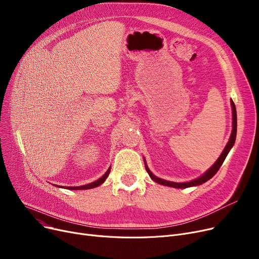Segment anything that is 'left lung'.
Wrapping results in <instances>:
<instances>
[{
  "label": "left lung",
  "mask_w": 259,
  "mask_h": 259,
  "mask_svg": "<svg viewBox=\"0 0 259 259\" xmlns=\"http://www.w3.org/2000/svg\"><path fill=\"white\" fill-rule=\"evenodd\" d=\"M231 105H232V110H233V129H232V133H231V137H230V140L226 146V148L224 149L223 153L221 154L220 158L216 160L215 164L205 173L202 174L200 178L194 180V181H191V182H188V183H173V182H168V181H165V180H161V179H158L156 178V176L154 174H152V172L149 170V168L147 167L146 165V161H145V166H146V170L148 172V174L150 175V178L156 182L157 184H160V185H164V186H168V187H173V188H189V187H193V186H199L203 183H206L207 181H209L210 179H212L213 176L216 174V172L220 170V168L222 167L223 162L225 161L229 151L231 150V148L233 147L234 143H235V140H236V131H237V116H236V108H235V105L233 103V101H231Z\"/></svg>",
  "instance_id": "obj_1"
}]
</instances>
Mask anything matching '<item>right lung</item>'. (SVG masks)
Masks as SVG:
<instances>
[{"label": "right lung", "instance_id": "1", "mask_svg": "<svg viewBox=\"0 0 259 259\" xmlns=\"http://www.w3.org/2000/svg\"><path fill=\"white\" fill-rule=\"evenodd\" d=\"M110 169H111V167L108 169V171L102 176V178H101L100 180L95 181V182H93V183H91V184H88V185H85V186H79V187H66V189H68V190H84V189H91V188L98 187V186L102 185V184L106 181V179L109 176V173H110ZM57 187H59V186H57ZM64 188H65V187H64Z\"/></svg>", "mask_w": 259, "mask_h": 259}]
</instances>
